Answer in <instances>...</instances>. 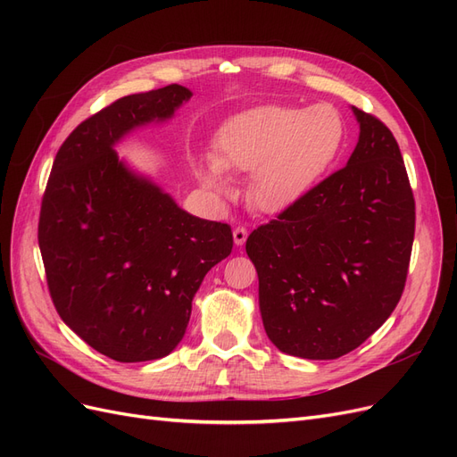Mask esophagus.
<instances>
[{
	"instance_id": "1",
	"label": "esophagus",
	"mask_w": 457,
	"mask_h": 457,
	"mask_svg": "<svg viewBox=\"0 0 457 457\" xmlns=\"http://www.w3.org/2000/svg\"><path fill=\"white\" fill-rule=\"evenodd\" d=\"M232 238L237 245H244L247 240V228L245 227H237L232 230Z\"/></svg>"
}]
</instances>
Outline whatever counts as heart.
<instances>
[{"mask_svg":"<svg viewBox=\"0 0 457 457\" xmlns=\"http://www.w3.org/2000/svg\"><path fill=\"white\" fill-rule=\"evenodd\" d=\"M347 123L336 106L261 104L234 114L213 137V160L196 162V181L217 198L234 188L225 171L252 173L250 196L262 212L299 202L339 158Z\"/></svg>","mask_w":457,"mask_h":457,"instance_id":"b5f03b06","label":"heart"}]
</instances>
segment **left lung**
Instances as JSON below:
<instances>
[{
  "instance_id": "8db88e82",
  "label": "left lung",
  "mask_w": 457,
  "mask_h": 457,
  "mask_svg": "<svg viewBox=\"0 0 457 457\" xmlns=\"http://www.w3.org/2000/svg\"><path fill=\"white\" fill-rule=\"evenodd\" d=\"M351 108L361 135L347 165L245 242L269 339L309 361L354 351L391 316L416 228L396 139L376 116Z\"/></svg>"
}]
</instances>
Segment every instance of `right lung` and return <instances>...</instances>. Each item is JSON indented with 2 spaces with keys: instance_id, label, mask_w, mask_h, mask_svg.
<instances>
[{
  "instance_id": "add662e5",
  "label": "right lung",
  "mask_w": 457,
  "mask_h": 457,
  "mask_svg": "<svg viewBox=\"0 0 457 457\" xmlns=\"http://www.w3.org/2000/svg\"><path fill=\"white\" fill-rule=\"evenodd\" d=\"M192 91L121 96L81 121L57 152L37 242L62 322L118 362L168 356L183 339L204 276L232 252L225 223L190 215L114 146L173 118Z\"/></svg>"
}]
</instances>
